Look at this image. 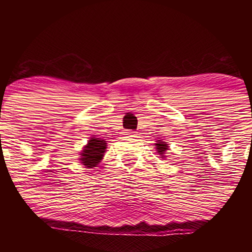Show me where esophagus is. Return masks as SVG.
<instances>
[{
  "instance_id": "1",
  "label": "esophagus",
  "mask_w": 252,
  "mask_h": 252,
  "mask_svg": "<svg viewBox=\"0 0 252 252\" xmlns=\"http://www.w3.org/2000/svg\"><path fill=\"white\" fill-rule=\"evenodd\" d=\"M126 137H135V136L137 135V132L134 131V130H126Z\"/></svg>"
}]
</instances>
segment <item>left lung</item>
<instances>
[{"instance_id": "left-lung-1", "label": "left lung", "mask_w": 252, "mask_h": 252, "mask_svg": "<svg viewBox=\"0 0 252 252\" xmlns=\"http://www.w3.org/2000/svg\"><path fill=\"white\" fill-rule=\"evenodd\" d=\"M155 146H156V149H158V154H160V155L163 158L164 152H166V150L168 149V147H167V144L164 143V142H158V143L155 144Z\"/></svg>"}]
</instances>
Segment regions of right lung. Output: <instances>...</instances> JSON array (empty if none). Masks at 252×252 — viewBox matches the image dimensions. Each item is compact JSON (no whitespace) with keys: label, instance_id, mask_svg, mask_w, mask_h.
<instances>
[{"label":"right lung","instance_id":"1","mask_svg":"<svg viewBox=\"0 0 252 252\" xmlns=\"http://www.w3.org/2000/svg\"><path fill=\"white\" fill-rule=\"evenodd\" d=\"M105 149V141L100 140V138H91L89 141L88 146L85 147V149L80 154L82 155L80 161H82V163H84V166L89 167V168L96 167L100 162V160H102Z\"/></svg>","mask_w":252,"mask_h":252}]
</instances>
